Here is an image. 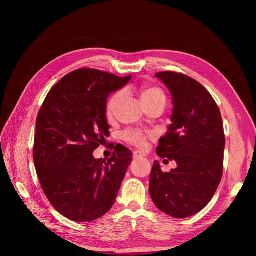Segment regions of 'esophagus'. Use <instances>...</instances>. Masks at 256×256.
Returning <instances> with one entry per match:
<instances>
[{"mask_svg":"<svg viewBox=\"0 0 256 256\" xmlns=\"http://www.w3.org/2000/svg\"><path fill=\"white\" fill-rule=\"evenodd\" d=\"M145 155L142 153V152H138V150H135L133 152V157L135 160H138V158H143Z\"/></svg>","mask_w":256,"mask_h":256,"instance_id":"34e87169","label":"esophagus"}]
</instances>
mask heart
<instances>
[{
	"instance_id": "heart-1",
	"label": "heart",
	"mask_w": 256,
	"mask_h": 256,
	"mask_svg": "<svg viewBox=\"0 0 256 256\" xmlns=\"http://www.w3.org/2000/svg\"><path fill=\"white\" fill-rule=\"evenodd\" d=\"M140 100H142L144 106L153 104V103L157 102H162L166 103V96L162 89L157 88V86H144L140 89ZM123 96L122 91H116L108 98L106 106V113L108 118H112L114 113L116 111V108L118 103L121 102ZM123 138L126 140L128 143L132 144L134 146H138V148H145L146 142H148V135L144 134L140 131H136V130H128L123 133Z\"/></svg>"
}]
</instances>
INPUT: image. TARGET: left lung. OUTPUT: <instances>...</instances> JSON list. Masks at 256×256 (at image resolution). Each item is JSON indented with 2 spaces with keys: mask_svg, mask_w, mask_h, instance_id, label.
I'll return each instance as SVG.
<instances>
[{
  "mask_svg": "<svg viewBox=\"0 0 256 256\" xmlns=\"http://www.w3.org/2000/svg\"><path fill=\"white\" fill-rule=\"evenodd\" d=\"M155 76L167 86L174 101L172 123L160 140L156 153L162 158L176 160L177 167L164 172L155 160L150 194L164 214L188 218L210 202L221 182L224 122L214 99L197 80L175 72Z\"/></svg>",
  "mask_w": 256,
  "mask_h": 256,
  "instance_id": "1",
  "label": "left lung"
}]
</instances>
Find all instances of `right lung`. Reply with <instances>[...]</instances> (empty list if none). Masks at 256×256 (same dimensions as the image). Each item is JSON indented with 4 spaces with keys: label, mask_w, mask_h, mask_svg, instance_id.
<instances>
[{
    "label": "right lung",
    "mask_w": 256,
    "mask_h": 256,
    "mask_svg": "<svg viewBox=\"0 0 256 256\" xmlns=\"http://www.w3.org/2000/svg\"><path fill=\"white\" fill-rule=\"evenodd\" d=\"M130 79L74 70L52 86L38 112L32 148L37 176L52 206L69 220L99 219L116 199L132 152L118 144L106 160L92 153L108 135V96Z\"/></svg>",
    "instance_id": "add662e5"
}]
</instances>
